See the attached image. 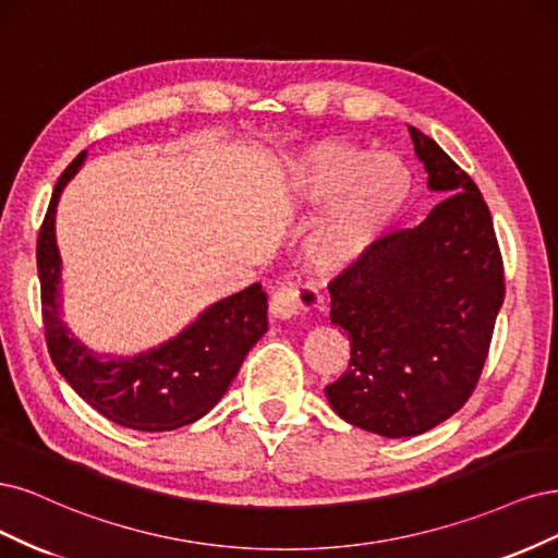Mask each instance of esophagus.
I'll use <instances>...</instances> for the list:
<instances>
[{"label":"esophagus","mask_w":558,"mask_h":558,"mask_svg":"<svg viewBox=\"0 0 558 558\" xmlns=\"http://www.w3.org/2000/svg\"><path fill=\"white\" fill-rule=\"evenodd\" d=\"M317 303V294L313 290H299L294 284H282L268 301V313L276 319H292L299 311L313 308Z\"/></svg>","instance_id":"esophagus-1"}]
</instances>
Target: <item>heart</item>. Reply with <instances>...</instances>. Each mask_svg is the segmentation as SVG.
<instances>
[{
	"mask_svg": "<svg viewBox=\"0 0 558 558\" xmlns=\"http://www.w3.org/2000/svg\"><path fill=\"white\" fill-rule=\"evenodd\" d=\"M280 190L292 208H319L303 236V257L319 276H340L371 255L401 218L412 173L393 153H368L350 141L322 138L284 159Z\"/></svg>",
	"mask_w": 558,
	"mask_h": 558,
	"instance_id": "b5f03b06",
	"label": "heart"
}]
</instances>
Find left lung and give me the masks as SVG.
Wrapping results in <instances>:
<instances>
[{"mask_svg":"<svg viewBox=\"0 0 558 558\" xmlns=\"http://www.w3.org/2000/svg\"><path fill=\"white\" fill-rule=\"evenodd\" d=\"M408 132L426 187L445 199L329 284V317L350 338V368L327 399L340 420L385 438L426 434L469 401L506 296L477 185L434 138L410 124Z\"/></svg>","mask_w":558,"mask_h":558,"instance_id":"8db88e82","label":"left lung"}]
</instances>
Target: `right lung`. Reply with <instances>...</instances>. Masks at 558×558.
<instances>
[{
  "instance_id": "1",
  "label": "right lung",
  "mask_w": 558,
  "mask_h": 558,
  "mask_svg": "<svg viewBox=\"0 0 558 558\" xmlns=\"http://www.w3.org/2000/svg\"><path fill=\"white\" fill-rule=\"evenodd\" d=\"M83 150L60 175L37 243L46 340L52 364L106 420L134 430H173L215 408L243 359L266 333V294L255 282L210 303L187 327L136 354L95 352L69 329L62 311V255L56 215L62 190L85 165Z\"/></svg>"
}]
</instances>
